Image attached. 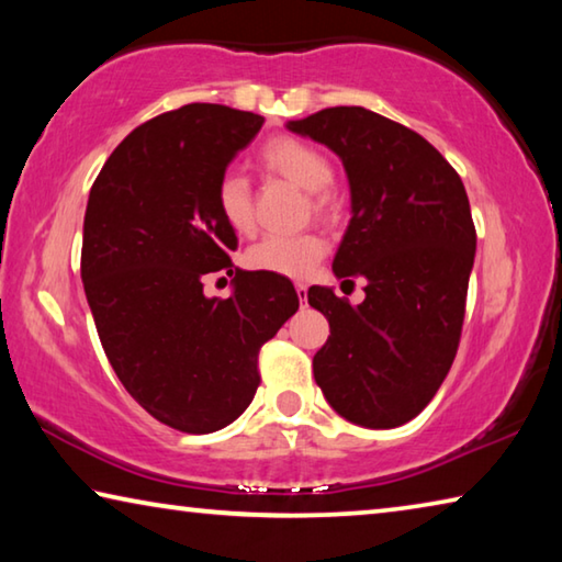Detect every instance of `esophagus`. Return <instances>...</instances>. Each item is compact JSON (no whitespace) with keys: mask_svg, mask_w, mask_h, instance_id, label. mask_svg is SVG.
<instances>
[{"mask_svg":"<svg viewBox=\"0 0 562 562\" xmlns=\"http://www.w3.org/2000/svg\"><path fill=\"white\" fill-rule=\"evenodd\" d=\"M297 297H300V304H307V284H297Z\"/></svg>","mask_w":562,"mask_h":562,"instance_id":"34e87169","label":"esophagus"}]
</instances>
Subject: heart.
Segmentation results:
<instances>
[{"label":"heart","mask_w":562,"mask_h":562,"mask_svg":"<svg viewBox=\"0 0 562 562\" xmlns=\"http://www.w3.org/2000/svg\"><path fill=\"white\" fill-rule=\"evenodd\" d=\"M260 166L268 176L282 178L288 183L307 190L310 211L319 221H335L339 215V198L331 190V164L319 148L304 144L300 138L278 136L260 148ZM217 213L235 235L255 233V205L250 183L237 173H225L215 190ZM327 243L317 233H302L292 237L270 235L255 243L245 252V265L250 270L270 272L278 278L304 280L325 258Z\"/></svg>","instance_id":"obj_1"}]
</instances>
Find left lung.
Segmentation results:
<instances>
[{
    "label": "left lung",
    "instance_id": "1",
    "mask_svg": "<svg viewBox=\"0 0 562 562\" xmlns=\"http://www.w3.org/2000/svg\"><path fill=\"white\" fill-rule=\"evenodd\" d=\"M288 128L341 158L351 221L331 270L367 282L361 304L310 288L329 319L315 382L347 422L394 429L424 412L459 349L475 255L469 195L429 140L369 109H322Z\"/></svg>",
    "mask_w": 562,
    "mask_h": 562
}]
</instances>
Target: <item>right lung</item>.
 I'll return each mask as SVG.
<instances>
[{
    "label": "right lung",
    "mask_w": 562,
    "mask_h": 562,
    "mask_svg": "<svg viewBox=\"0 0 562 562\" xmlns=\"http://www.w3.org/2000/svg\"><path fill=\"white\" fill-rule=\"evenodd\" d=\"M262 123L221 103L160 113L121 140L89 193L81 280L101 347L126 392L186 434L250 406L260 347L300 307L290 280L235 268L237 237L215 203ZM213 271L234 278L227 301L204 297Z\"/></svg>",
    "instance_id": "add662e5"
}]
</instances>
